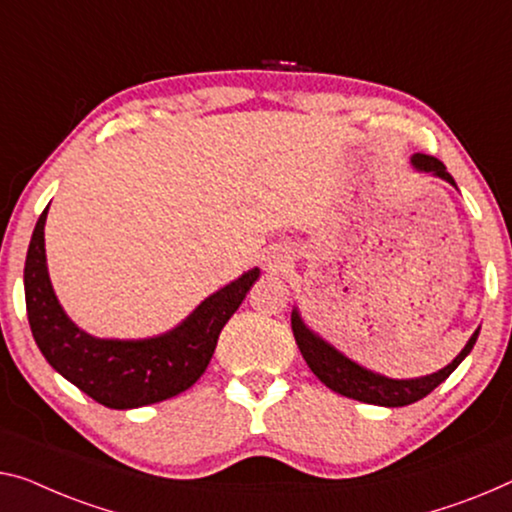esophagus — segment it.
<instances>
[{
  "label": "esophagus",
  "mask_w": 512,
  "mask_h": 512,
  "mask_svg": "<svg viewBox=\"0 0 512 512\" xmlns=\"http://www.w3.org/2000/svg\"><path fill=\"white\" fill-rule=\"evenodd\" d=\"M292 264V257H289L287 253H273L271 257H269V262H266V266H269V271H285L287 266Z\"/></svg>",
  "instance_id": "1"
}]
</instances>
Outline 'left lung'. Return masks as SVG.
Segmentation results:
<instances>
[{"label":"left lung","instance_id":"obj_1","mask_svg":"<svg viewBox=\"0 0 512 512\" xmlns=\"http://www.w3.org/2000/svg\"><path fill=\"white\" fill-rule=\"evenodd\" d=\"M411 165H414L418 172H430L434 177L444 179L451 183V186H455L453 177L446 172V165L441 163L439 158L427 154H414L411 156ZM292 331L305 363H308V368L315 372V377L322 381V384L329 386L335 393L345 395V398L379 404V407H404V404L418 402L423 400L425 395H430L434 388H437L441 381H446L457 365L469 356L480 333V329H476L462 352L453 358V363H448L446 368L434 372V375L416 379H388L384 375H379V372H372L368 368H363V365L354 363L352 358L340 354L338 349L329 345L324 338H319L315 331H310L308 326H305L296 308L292 310Z\"/></svg>","mask_w":512,"mask_h":512}]
</instances>
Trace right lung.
Segmentation results:
<instances>
[{"mask_svg": "<svg viewBox=\"0 0 512 512\" xmlns=\"http://www.w3.org/2000/svg\"><path fill=\"white\" fill-rule=\"evenodd\" d=\"M41 213L25 259L27 317L38 349L61 377L110 409H135L174 398L204 375L218 335L259 278L250 269L204 299L172 331L144 340H103L75 326L61 308L45 264Z\"/></svg>", "mask_w": 512, "mask_h": 512, "instance_id": "add662e5", "label": "right lung"}]
</instances>
